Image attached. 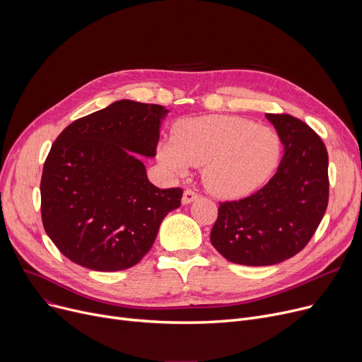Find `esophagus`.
<instances>
[{
	"label": "esophagus",
	"mask_w": 362,
	"mask_h": 362,
	"mask_svg": "<svg viewBox=\"0 0 362 362\" xmlns=\"http://www.w3.org/2000/svg\"><path fill=\"white\" fill-rule=\"evenodd\" d=\"M199 195L194 191V189H186V191L183 192V198H182V202L183 204H191V202H194L197 198H198Z\"/></svg>",
	"instance_id": "34e87169"
}]
</instances>
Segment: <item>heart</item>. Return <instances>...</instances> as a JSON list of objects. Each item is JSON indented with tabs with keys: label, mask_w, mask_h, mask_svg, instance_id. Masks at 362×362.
<instances>
[{
	"label": "heart",
	"mask_w": 362,
	"mask_h": 362,
	"mask_svg": "<svg viewBox=\"0 0 362 362\" xmlns=\"http://www.w3.org/2000/svg\"><path fill=\"white\" fill-rule=\"evenodd\" d=\"M280 157L276 133L252 122L210 116L177 126L173 142L160 146L158 160L173 175L204 167V182L218 197L236 198L265 182Z\"/></svg>",
	"instance_id": "obj_1"
}]
</instances>
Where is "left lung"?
Here are the masks:
<instances>
[{"label": "left lung", "instance_id": "8db88e82", "mask_svg": "<svg viewBox=\"0 0 362 362\" xmlns=\"http://www.w3.org/2000/svg\"><path fill=\"white\" fill-rule=\"evenodd\" d=\"M284 146L276 175L251 197L220 202L214 248L235 264L273 265L305 248L329 204V156L317 133L289 114H265Z\"/></svg>", "mask_w": 362, "mask_h": 362}]
</instances>
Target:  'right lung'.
I'll list each match as a JSON object with an SVG mask.
<instances>
[{"instance_id":"obj_1","label":"right lung","mask_w":362,"mask_h":362,"mask_svg":"<svg viewBox=\"0 0 362 362\" xmlns=\"http://www.w3.org/2000/svg\"><path fill=\"white\" fill-rule=\"evenodd\" d=\"M167 112L157 104L116 101L74 120L52 144L41 216L70 261L95 272L133 267L151 250L163 218L180 206L182 189L152 185L141 161L156 157Z\"/></svg>"}]
</instances>
